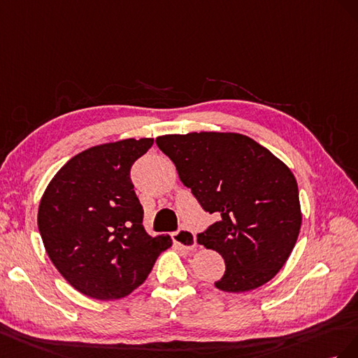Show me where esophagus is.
Here are the masks:
<instances>
[{
	"label": "esophagus",
	"mask_w": 358,
	"mask_h": 358,
	"mask_svg": "<svg viewBox=\"0 0 358 358\" xmlns=\"http://www.w3.org/2000/svg\"><path fill=\"white\" fill-rule=\"evenodd\" d=\"M172 240H173V243L178 244V246H181L182 249H186V250H192L193 248L196 246L195 234H193L187 228H180L178 231L172 232Z\"/></svg>",
	"instance_id": "1"
}]
</instances>
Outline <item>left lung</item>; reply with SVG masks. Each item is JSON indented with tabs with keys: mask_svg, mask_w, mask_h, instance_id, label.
I'll list each match as a JSON object with an SVG mask.
<instances>
[{
	"mask_svg": "<svg viewBox=\"0 0 358 358\" xmlns=\"http://www.w3.org/2000/svg\"><path fill=\"white\" fill-rule=\"evenodd\" d=\"M157 147L176 165L182 185L217 222L198 234L227 270L216 288L246 292L271 280L297 243L299 187L291 169L257 141L240 134L165 135Z\"/></svg>",
	"mask_w": 358,
	"mask_h": 358,
	"instance_id": "1",
	"label": "left lung"
}]
</instances>
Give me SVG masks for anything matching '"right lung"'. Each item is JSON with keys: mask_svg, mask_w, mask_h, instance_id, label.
<instances>
[{"mask_svg": "<svg viewBox=\"0 0 358 358\" xmlns=\"http://www.w3.org/2000/svg\"><path fill=\"white\" fill-rule=\"evenodd\" d=\"M155 139H122L71 157L49 182L38 231L61 275L96 300L126 297L144 283L171 237H150L130 180Z\"/></svg>", "mask_w": 358, "mask_h": 358, "instance_id": "1", "label": "right lung"}]
</instances>
